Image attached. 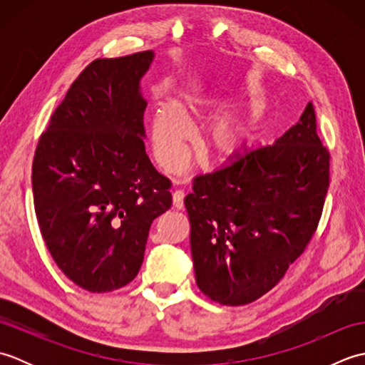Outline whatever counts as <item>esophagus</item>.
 I'll return each mask as SVG.
<instances>
[{
    "label": "esophagus",
    "instance_id": "1",
    "mask_svg": "<svg viewBox=\"0 0 365 365\" xmlns=\"http://www.w3.org/2000/svg\"><path fill=\"white\" fill-rule=\"evenodd\" d=\"M183 200H185V191L183 190H175L173 192V204L175 208H183Z\"/></svg>",
    "mask_w": 365,
    "mask_h": 365
}]
</instances>
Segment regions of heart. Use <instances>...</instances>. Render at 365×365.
Listing matches in <instances>:
<instances>
[{
    "instance_id": "obj_1",
    "label": "heart",
    "mask_w": 365,
    "mask_h": 365,
    "mask_svg": "<svg viewBox=\"0 0 365 365\" xmlns=\"http://www.w3.org/2000/svg\"><path fill=\"white\" fill-rule=\"evenodd\" d=\"M202 106L199 98L191 100ZM191 122L187 111L177 102L160 103L152 118V144L158 163L166 169L174 168L183 155V143L190 136ZM252 133L251 119L224 115L205 130V144L215 157L229 158L246 145Z\"/></svg>"
}]
</instances>
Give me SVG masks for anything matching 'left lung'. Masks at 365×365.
Wrapping results in <instances>:
<instances>
[{"label":"left lung","instance_id":"obj_1","mask_svg":"<svg viewBox=\"0 0 365 365\" xmlns=\"http://www.w3.org/2000/svg\"><path fill=\"white\" fill-rule=\"evenodd\" d=\"M329 188V150L314 105L273 145L238 153L185 197L196 284L212 301L259 299L304 252Z\"/></svg>","mask_w":365,"mask_h":365}]
</instances>
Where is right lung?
Returning <instances> with one entry per match:
<instances>
[{"mask_svg": "<svg viewBox=\"0 0 365 365\" xmlns=\"http://www.w3.org/2000/svg\"><path fill=\"white\" fill-rule=\"evenodd\" d=\"M153 51L96 59L38 139L33 195L53 260L81 289L118 290L143 265L152 221L173 204L170 180L145 153L139 81Z\"/></svg>", "mask_w": 365, "mask_h": 365, "instance_id": "add662e5", "label": "right lung"}]
</instances>
